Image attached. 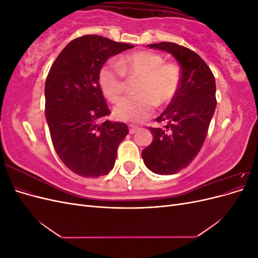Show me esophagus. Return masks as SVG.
I'll use <instances>...</instances> for the list:
<instances>
[{
    "instance_id": "34e87169",
    "label": "esophagus",
    "mask_w": 258,
    "mask_h": 258,
    "mask_svg": "<svg viewBox=\"0 0 258 258\" xmlns=\"http://www.w3.org/2000/svg\"><path fill=\"white\" fill-rule=\"evenodd\" d=\"M138 127H136V126H130L129 127V132H130V134L131 135H134V134H136V132L138 131Z\"/></svg>"
}]
</instances>
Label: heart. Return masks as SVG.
<instances>
[{"label":"heart","mask_w":258,"mask_h":258,"mask_svg":"<svg viewBox=\"0 0 258 258\" xmlns=\"http://www.w3.org/2000/svg\"><path fill=\"white\" fill-rule=\"evenodd\" d=\"M160 54L141 50L118 60L108 61L99 71V85L104 96L111 101H119L126 90L124 75L141 77L138 86L139 96L121 100L114 108L119 120L139 122L150 116L156 105L170 104L177 95L181 84V71L174 63H163Z\"/></svg>","instance_id":"heart-1"}]
</instances>
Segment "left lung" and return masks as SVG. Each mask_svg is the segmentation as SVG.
<instances>
[{
	"label": "left lung",
	"instance_id": "obj_1",
	"mask_svg": "<svg viewBox=\"0 0 258 258\" xmlns=\"http://www.w3.org/2000/svg\"><path fill=\"white\" fill-rule=\"evenodd\" d=\"M148 47L161 49L178 61L181 84L177 95L152 128L154 139L142 151L145 166L154 173L168 175L186 168L200 152L216 107L214 75L198 53L175 43L161 42Z\"/></svg>",
	"mask_w": 258,
	"mask_h": 258
}]
</instances>
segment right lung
Wrapping results in <instances>:
<instances>
[{"label": "right lung", "mask_w": 258, "mask_h": 258, "mask_svg": "<svg viewBox=\"0 0 258 258\" xmlns=\"http://www.w3.org/2000/svg\"><path fill=\"white\" fill-rule=\"evenodd\" d=\"M134 47L100 35H84L70 42L49 70L45 115L51 142L61 161L81 176L110 172L117 148L128 135L126 123L98 122L111 114L98 77L108 58Z\"/></svg>", "instance_id": "add662e5"}]
</instances>
